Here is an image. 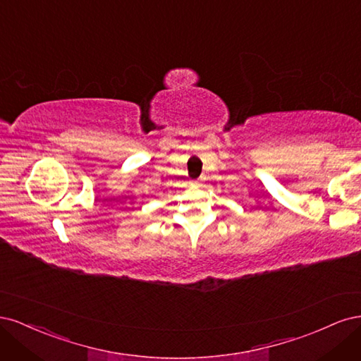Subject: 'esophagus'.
I'll return each mask as SVG.
<instances>
[{"mask_svg":"<svg viewBox=\"0 0 361 361\" xmlns=\"http://www.w3.org/2000/svg\"><path fill=\"white\" fill-rule=\"evenodd\" d=\"M192 183H194V185H200V183H202V179H195Z\"/></svg>","mask_w":361,"mask_h":361,"instance_id":"esophagus-1","label":"esophagus"}]
</instances>
